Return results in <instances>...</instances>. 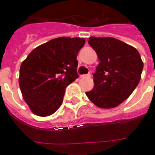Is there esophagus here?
Returning <instances> with one entry per match:
<instances>
[{"label": "esophagus", "mask_w": 155, "mask_h": 155, "mask_svg": "<svg viewBox=\"0 0 155 155\" xmlns=\"http://www.w3.org/2000/svg\"><path fill=\"white\" fill-rule=\"evenodd\" d=\"M80 77L81 78H90L91 77V75H90V74H87V75H80Z\"/></svg>", "instance_id": "obj_1"}]
</instances>
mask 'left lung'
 <instances>
[{"instance_id": "8db88e82", "label": "left lung", "mask_w": 155, "mask_h": 155, "mask_svg": "<svg viewBox=\"0 0 155 155\" xmlns=\"http://www.w3.org/2000/svg\"><path fill=\"white\" fill-rule=\"evenodd\" d=\"M88 43L100 63L93 74L94 87L85 94L99 108H115L132 94L141 80L143 62L139 52L112 37H91Z\"/></svg>"}]
</instances>
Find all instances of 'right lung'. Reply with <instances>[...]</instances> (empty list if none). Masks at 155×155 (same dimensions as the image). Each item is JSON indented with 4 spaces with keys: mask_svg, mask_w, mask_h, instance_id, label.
Returning a JSON list of instances; mask_svg holds the SVG:
<instances>
[{
    "mask_svg": "<svg viewBox=\"0 0 155 155\" xmlns=\"http://www.w3.org/2000/svg\"><path fill=\"white\" fill-rule=\"evenodd\" d=\"M84 38L60 37L40 45L21 64L19 86L34 114L47 117L63 103L66 87L78 78L77 54Z\"/></svg>",
    "mask_w": 155,
    "mask_h": 155,
    "instance_id": "1",
    "label": "right lung"
}]
</instances>
